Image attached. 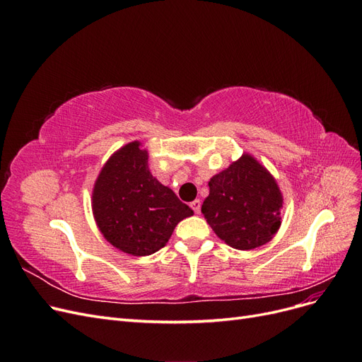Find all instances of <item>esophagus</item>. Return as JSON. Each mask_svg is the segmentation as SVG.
Listing matches in <instances>:
<instances>
[{
    "instance_id": "obj_1",
    "label": "esophagus",
    "mask_w": 362,
    "mask_h": 362,
    "mask_svg": "<svg viewBox=\"0 0 362 362\" xmlns=\"http://www.w3.org/2000/svg\"><path fill=\"white\" fill-rule=\"evenodd\" d=\"M190 206H192V210H193L196 214L201 213V201H199V199H194L193 202H190Z\"/></svg>"
}]
</instances>
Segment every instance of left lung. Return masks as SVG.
Wrapping results in <instances>:
<instances>
[{
  "mask_svg": "<svg viewBox=\"0 0 362 362\" xmlns=\"http://www.w3.org/2000/svg\"><path fill=\"white\" fill-rule=\"evenodd\" d=\"M201 211L216 235L238 250L264 246L281 226L284 198L276 180L247 152L208 181Z\"/></svg>",
  "mask_w": 362,
  "mask_h": 362,
  "instance_id": "8db88e82",
  "label": "left lung"
}]
</instances>
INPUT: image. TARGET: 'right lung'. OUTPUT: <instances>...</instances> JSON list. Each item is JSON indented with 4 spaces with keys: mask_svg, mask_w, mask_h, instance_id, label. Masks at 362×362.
<instances>
[{
    "mask_svg": "<svg viewBox=\"0 0 362 362\" xmlns=\"http://www.w3.org/2000/svg\"><path fill=\"white\" fill-rule=\"evenodd\" d=\"M95 222L108 243L133 257L166 246L193 210L148 168V149L139 140L119 148L105 161L92 190Z\"/></svg>",
    "mask_w": 362,
    "mask_h": 362,
    "instance_id": "obj_1",
    "label": "right lung"
}]
</instances>
